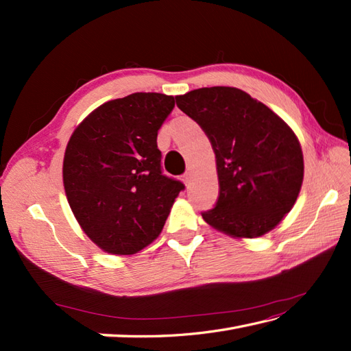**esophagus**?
<instances>
[{"mask_svg":"<svg viewBox=\"0 0 351 351\" xmlns=\"http://www.w3.org/2000/svg\"><path fill=\"white\" fill-rule=\"evenodd\" d=\"M182 181H184L185 185L190 184V181H191V173H190V171H187V173L182 175Z\"/></svg>","mask_w":351,"mask_h":351,"instance_id":"obj_1","label":"esophagus"}]
</instances>
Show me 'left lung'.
<instances>
[{
  "label": "left lung",
  "mask_w": 351,
  "mask_h": 351,
  "mask_svg": "<svg viewBox=\"0 0 351 351\" xmlns=\"http://www.w3.org/2000/svg\"><path fill=\"white\" fill-rule=\"evenodd\" d=\"M176 106L200 125L215 154L220 193L204 220L234 238L270 232L302 189L303 152L294 131L235 87L196 88L176 96Z\"/></svg>",
  "instance_id": "obj_1"
}]
</instances>
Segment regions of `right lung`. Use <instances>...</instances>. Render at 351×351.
I'll return each instance as SVG.
<instances>
[{
	"label": "right lung",
	"instance_id": "1",
	"mask_svg": "<svg viewBox=\"0 0 351 351\" xmlns=\"http://www.w3.org/2000/svg\"><path fill=\"white\" fill-rule=\"evenodd\" d=\"M173 96L132 93L102 104L68 141L63 185L81 229L104 252L132 255L161 234L184 184L161 171L156 136Z\"/></svg>",
	"mask_w": 351,
	"mask_h": 351
}]
</instances>
